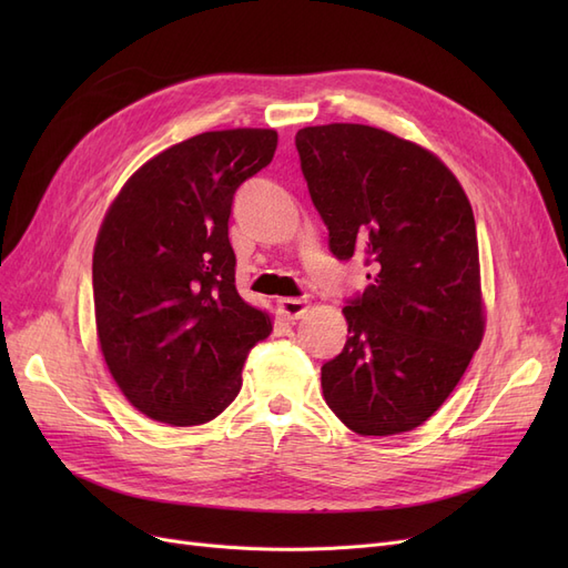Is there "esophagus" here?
Here are the masks:
<instances>
[{"label":"esophagus","mask_w":568,"mask_h":568,"mask_svg":"<svg viewBox=\"0 0 568 568\" xmlns=\"http://www.w3.org/2000/svg\"><path fill=\"white\" fill-rule=\"evenodd\" d=\"M277 307L286 320H298L307 311V303L303 298H280Z\"/></svg>","instance_id":"esophagus-1"}]
</instances>
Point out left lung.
<instances>
[{
  "mask_svg": "<svg viewBox=\"0 0 568 568\" xmlns=\"http://www.w3.org/2000/svg\"><path fill=\"white\" fill-rule=\"evenodd\" d=\"M296 149L329 251L369 267L343 307L346 346L322 365L324 400L359 436L412 432L484 338L471 203L432 151L379 128H303Z\"/></svg>",
  "mask_w": 568,
  "mask_h": 568,
  "instance_id": "8db88e82",
  "label": "left lung"
}]
</instances>
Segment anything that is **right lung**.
I'll list each match as a JSON object with an SVG mask.
<instances>
[{"label": "right lung", "mask_w": 568, "mask_h": 568, "mask_svg": "<svg viewBox=\"0 0 568 568\" xmlns=\"http://www.w3.org/2000/svg\"><path fill=\"white\" fill-rule=\"evenodd\" d=\"M274 130H220L165 149L120 189L92 257L99 346L125 398L173 426L215 419L270 315L234 284L236 189L270 165Z\"/></svg>", "instance_id": "right-lung-1"}]
</instances>
